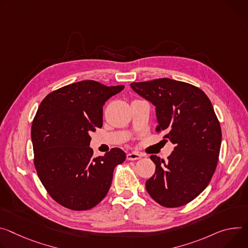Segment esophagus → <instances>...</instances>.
Here are the masks:
<instances>
[{"mask_svg": "<svg viewBox=\"0 0 248 248\" xmlns=\"http://www.w3.org/2000/svg\"><path fill=\"white\" fill-rule=\"evenodd\" d=\"M126 158L128 160H138V159L141 158V155L137 152H130V153L126 154Z\"/></svg>", "mask_w": 248, "mask_h": 248, "instance_id": "1", "label": "esophagus"}]
</instances>
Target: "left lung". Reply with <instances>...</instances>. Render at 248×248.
Wrapping results in <instances>:
<instances>
[{"instance_id": "1", "label": "left lung", "mask_w": 248, "mask_h": 248, "mask_svg": "<svg viewBox=\"0 0 248 248\" xmlns=\"http://www.w3.org/2000/svg\"><path fill=\"white\" fill-rule=\"evenodd\" d=\"M130 87L155 106L156 132L175 144L167 161L150 156L156 166L146 191L163 207L184 206L206 189L217 165L221 129L213 105L200 88L169 78Z\"/></svg>"}]
</instances>
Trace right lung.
<instances>
[{
    "label": "right lung",
    "instance_id": "add662e5",
    "mask_svg": "<svg viewBox=\"0 0 248 248\" xmlns=\"http://www.w3.org/2000/svg\"><path fill=\"white\" fill-rule=\"evenodd\" d=\"M124 88L85 80L55 90L40 103L31 124L33 163L59 205L86 211L108 194L112 173L126 156L115 147L94 157L90 133L103 125L104 104Z\"/></svg>",
    "mask_w": 248,
    "mask_h": 248
}]
</instances>
